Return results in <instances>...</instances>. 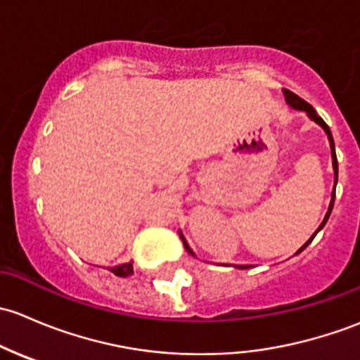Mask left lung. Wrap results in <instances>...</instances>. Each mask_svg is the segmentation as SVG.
I'll return each mask as SVG.
<instances>
[{
    "label": "left lung",
    "mask_w": 360,
    "mask_h": 360,
    "mask_svg": "<svg viewBox=\"0 0 360 360\" xmlns=\"http://www.w3.org/2000/svg\"><path fill=\"white\" fill-rule=\"evenodd\" d=\"M284 97H286V102H288V103H290V105L292 107V109H298V110H305V112H307V114H309V116H310V117H312V120H314V121H316V123H317V124H321V126H322V128H324V131H326V133H328V139H329V142H331V150H333V153H331V155H333V168H335V191H333V199H331V205H329V210H328V213H326V217H324V221H322V224H321V227H319V229H317V232H319V231H321V229H322V227H324V225H326V221H328L329 214H331L333 205H335V194H336V181H338V159H336V153H335V140H333V135H331V129H329V126L324 123V120H322V117H321V116H319V114L316 112V109H314V107H312V105H310V103H309V102H305V100H303V98H300V97H298V95H296V94H292V91H290V90H286V88H284ZM317 232H316V234H317ZM316 234H314L312 237H310V240H307V243H305V244H303V246H302V248H300V250H298V253H302V251H303V250H305V248H307V246H309V244H310V243H312V239H314V237H316ZM180 237H181V240H184V246H185V250H187V251H188V253H191V255H194V253H192V251H191V248H188V246H187V243H185L184 236H181V234H180ZM239 269H248V265H239Z\"/></svg>",
    "instance_id": "obj_1"
}]
</instances>
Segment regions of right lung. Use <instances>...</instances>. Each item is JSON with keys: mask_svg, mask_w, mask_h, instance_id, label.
Here are the masks:
<instances>
[{"mask_svg": "<svg viewBox=\"0 0 360 360\" xmlns=\"http://www.w3.org/2000/svg\"><path fill=\"white\" fill-rule=\"evenodd\" d=\"M110 272L116 274L120 277H126V276H131L133 274V265L131 263H123V265H117V266H110Z\"/></svg>", "mask_w": 360, "mask_h": 360, "instance_id": "right-lung-1", "label": "right lung"}]
</instances>
